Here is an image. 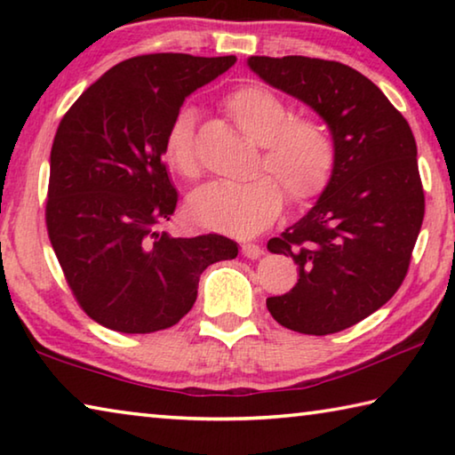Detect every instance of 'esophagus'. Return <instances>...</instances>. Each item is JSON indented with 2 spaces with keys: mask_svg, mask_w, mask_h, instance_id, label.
<instances>
[{
  "mask_svg": "<svg viewBox=\"0 0 455 455\" xmlns=\"http://www.w3.org/2000/svg\"><path fill=\"white\" fill-rule=\"evenodd\" d=\"M260 246L255 244V243H243L241 244V255H244L246 259H257L260 257Z\"/></svg>",
  "mask_w": 455,
  "mask_h": 455,
  "instance_id": "obj_1",
  "label": "esophagus"
}]
</instances>
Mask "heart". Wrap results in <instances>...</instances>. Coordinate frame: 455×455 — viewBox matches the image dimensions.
<instances>
[{
	"label": "heart",
	"mask_w": 455,
	"mask_h": 455,
	"mask_svg": "<svg viewBox=\"0 0 455 455\" xmlns=\"http://www.w3.org/2000/svg\"><path fill=\"white\" fill-rule=\"evenodd\" d=\"M227 116L241 132L260 144L259 179L211 182L188 198L190 219L220 233L251 236L267 228L283 209V190L301 204L327 187L337 160L335 138L325 122L295 116L292 106L275 92L241 86L225 98ZM164 158L184 179H196V114L182 108L164 136Z\"/></svg>",
	"instance_id": "heart-1"
}]
</instances>
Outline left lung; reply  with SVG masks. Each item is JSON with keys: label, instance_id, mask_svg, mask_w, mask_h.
Segmentation results:
<instances>
[{"label": "left lung", "instance_id": "left-lung-1", "mask_svg": "<svg viewBox=\"0 0 455 455\" xmlns=\"http://www.w3.org/2000/svg\"><path fill=\"white\" fill-rule=\"evenodd\" d=\"M249 66L317 110L335 138L325 192L267 244L299 265L295 287L268 297L267 309L297 333H337L383 307L405 279L426 212L418 146L387 96L341 61L252 56Z\"/></svg>", "mask_w": 455, "mask_h": 455}]
</instances>
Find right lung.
Returning <instances> with one entry per match:
<instances>
[{
  "label": "right lung",
  "mask_w": 455,
  "mask_h": 455,
  "mask_svg": "<svg viewBox=\"0 0 455 455\" xmlns=\"http://www.w3.org/2000/svg\"><path fill=\"white\" fill-rule=\"evenodd\" d=\"M235 56L144 53L92 84L61 118L50 154L45 227L72 295L120 333H154L196 301L203 271L236 257L222 235L174 238L158 227L179 192L163 163L164 136L190 92Z\"/></svg>",
  "instance_id": "right-lung-1"
}]
</instances>
